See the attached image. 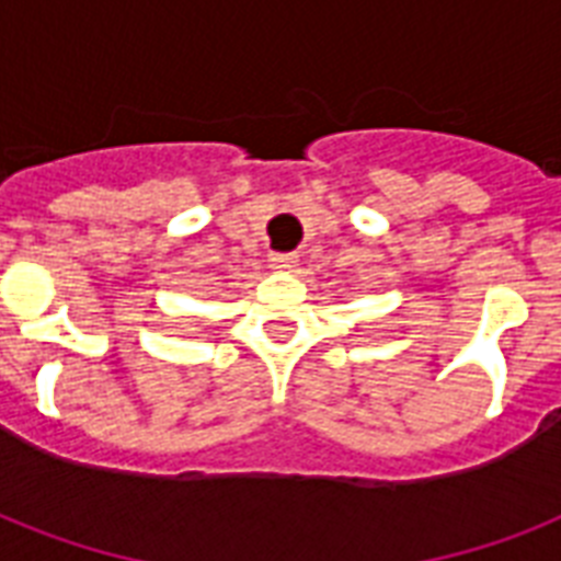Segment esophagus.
Instances as JSON below:
<instances>
[{
    "instance_id": "obj_1",
    "label": "esophagus",
    "mask_w": 561,
    "mask_h": 561,
    "mask_svg": "<svg viewBox=\"0 0 561 561\" xmlns=\"http://www.w3.org/2000/svg\"><path fill=\"white\" fill-rule=\"evenodd\" d=\"M271 267L273 271H294L297 267V255L294 253H271Z\"/></svg>"
}]
</instances>
